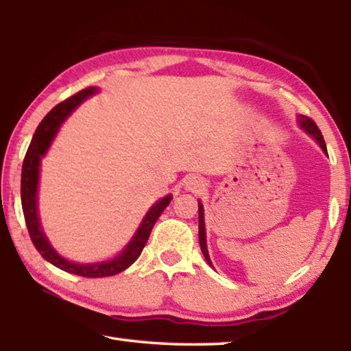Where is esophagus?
Instances as JSON below:
<instances>
[{
    "instance_id": "34e87169",
    "label": "esophagus",
    "mask_w": 351,
    "mask_h": 351,
    "mask_svg": "<svg viewBox=\"0 0 351 351\" xmlns=\"http://www.w3.org/2000/svg\"><path fill=\"white\" fill-rule=\"evenodd\" d=\"M184 187H186V190H189V192L198 193L204 189V181L201 180L199 176H189L186 182H184Z\"/></svg>"
}]
</instances>
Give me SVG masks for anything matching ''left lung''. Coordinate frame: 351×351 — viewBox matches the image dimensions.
Masks as SVG:
<instances>
[{
	"mask_svg": "<svg viewBox=\"0 0 351 351\" xmlns=\"http://www.w3.org/2000/svg\"><path fill=\"white\" fill-rule=\"evenodd\" d=\"M297 123H299L300 128H304L305 132L313 136L314 139H316V142L319 144V147L322 148V152L326 153V145H325V141H324V136L322 133H320V130L317 128L316 123H314L313 119L306 117L304 114H299L297 116ZM328 154V153H326ZM198 210H199V215H198V229H199V246H201V251H203V255L207 263H209L212 266V261H210V257H209V252H207V243H206V226H204V207L203 204H201V201H198Z\"/></svg>",
	"mask_w": 351,
	"mask_h": 351,
	"instance_id": "8db88e82",
	"label": "left lung"
}]
</instances>
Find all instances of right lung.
<instances>
[{
    "label": "right lung",
    "instance_id": "add662e5",
    "mask_svg": "<svg viewBox=\"0 0 351 351\" xmlns=\"http://www.w3.org/2000/svg\"><path fill=\"white\" fill-rule=\"evenodd\" d=\"M97 91L99 88L96 86L86 88V90H82L74 94L73 97L58 104L47 112L46 117L40 122L37 130H35V134L32 136L31 145L27 148L21 169V206L23 213H25L29 235H31V240L35 249H37L41 254V257L46 261H49V263L57 266V268H60L62 271L91 278L116 276L119 272L125 271L130 265H133L141 255L142 249H144L154 223L158 221L159 215H161L165 207H167L171 201V195H167V197H164L162 199L156 201V203L150 207V210L147 212L144 219H142V223L139 224L138 230H136V234L133 235L132 241L123 247V251H121V254H117L116 257L111 260L100 261V263H75V261H69L62 257V255L52 247L43 228H41L40 224L37 207L41 158L45 156L47 150H49L52 141H54L57 136L58 128H60V125L64 122V119H66L83 100L97 94Z\"/></svg>",
    "mask_w": 351,
    "mask_h": 351
}]
</instances>
